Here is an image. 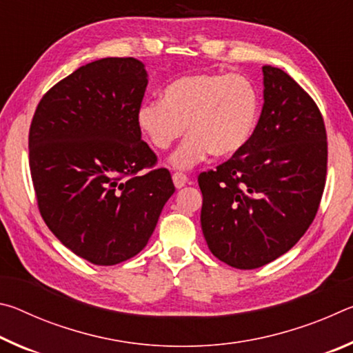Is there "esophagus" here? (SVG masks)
<instances>
[{"label": "esophagus", "mask_w": 353, "mask_h": 353, "mask_svg": "<svg viewBox=\"0 0 353 353\" xmlns=\"http://www.w3.org/2000/svg\"><path fill=\"white\" fill-rule=\"evenodd\" d=\"M172 182H174L176 188H182L188 183V177L187 174H183V172H174V174H172Z\"/></svg>", "instance_id": "34e87169"}]
</instances>
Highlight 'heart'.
<instances>
[{
    "label": "heart",
    "instance_id": "heart-1",
    "mask_svg": "<svg viewBox=\"0 0 353 353\" xmlns=\"http://www.w3.org/2000/svg\"><path fill=\"white\" fill-rule=\"evenodd\" d=\"M260 121V94L248 77L224 73L181 76L163 88L162 101H148L137 112L143 137L166 151L191 135L171 157V165L190 170L208 155L229 159L254 139Z\"/></svg>",
    "mask_w": 353,
    "mask_h": 353
}]
</instances>
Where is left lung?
I'll return each mask as SVG.
<instances>
[{"instance_id": "obj_1", "label": "left lung", "mask_w": 353, "mask_h": 353, "mask_svg": "<svg viewBox=\"0 0 353 353\" xmlns=\"http://www.w3.org/2000/svg\"><path fill=\"white\" fill-rule=\"evenodd\" d=\"M263 85L254 139L198 177L208 249L236 270H255L288 252L313 223L325 187L327 134L318 105L271 65L263 67Z\"/></svg>"}]
</instances>
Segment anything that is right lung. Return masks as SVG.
Instances as JSON below:
<instances>
[{
  "mask_svg": "<svg viewBox=\"0 0 353 353\" xmlns=\"http://www.w3.org/2000/svg\"><path fill=\"white\" fill-rule=\"evenodd\" d=\"M146 85L137 59H99L50 88L29 129L41 218L65 248L93 265L139 254L174 193L170 171L154 170L157 157L137 126Z\"/></svg>",
  "mask_w": 353,
  "mask_h": 353,
  "instance_id": "right-lung-1",
  "label": "right lung"
}]
</instances>
